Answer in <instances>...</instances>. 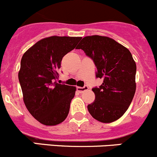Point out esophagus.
Listing matches in <instances>:
<instances>
[{"label": "esophagus", "instance_id": "obj_1", "mask_svg": "<svg viewBox=\"0 0 157 157\" xmlns=\"http://www.w3.org/2000/svg\"><path fill=\"white\" fill-rule=\"evenodd\" d=\"M77 91H78L80 93H83V92H85V91H86V90H89V87H88L87 86H83V87L77 86Z\"/></svg>", "mask_w": 157, "mask_h": 157}]
</instances>
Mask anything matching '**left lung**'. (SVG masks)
Here are the masks:
<instances>
[{"instance_id": "obj_1", "label": "left lung", "mask_w": 157, "mask_h": 157, "mask_svg": "<svg viewBox=\"0 0 157 157\" xmlns=\"http://www.w3.org/2000/svg\"><path fill=\"white\" fill-rule=\"evenodd\" d=\"M77 49H82L96 67V77L103 80L92 89L95 100L87 105L99 121L110 123L121 118L134 98L137 67L128 48L114 39L101 36H86Z\"/></svg>"}]
</instances>
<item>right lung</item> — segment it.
I'll return each instance as SVG.
<instances>
[{
    "mask_svg": "<svg viewBox=\"0 0 157 157\" xmlns=\"http://www.w3.org/2000/svg\"><path fill=\"white\" fill-rule=\"evenodd\" d=\"M81 37L51 36L36 42L23 55L18 77L23 101L29 113L45 125L65 120L75 86L60 84L63 57L75 48Z\"/></svg>",
    "mask_w": 157,
    "mask_h": 157,
    "instance_id": "1",
    "label": "right lung"
}]
</instances>
